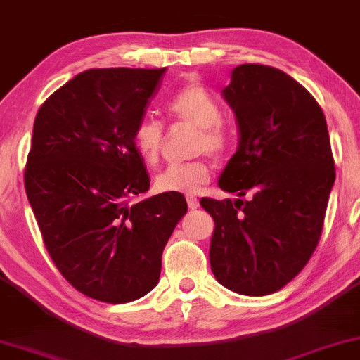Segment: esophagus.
I'll use <instances>...</instances> for the list:
<instances>
[{
  "mask_svg": "<svg viewBox=\"0 0 360 360\" xmlns=\"http://www.w3.org/2000/svg\"><path fill=\"white\" fill-rule=\"evenodd\" d=\"M186 200H188V207L191 210H194V209L199 207V199L194 198V195H188V198H186Z\"/></svg>",
  "mask_w": 360,
  "mask_h": 360,
  "instance_id": "esophagus-1",
  "label": "esophagus"
}]
</instances>
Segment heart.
Instances as JSON below:
<instances>
[{
	"instance_id": "heart-1",
	"label": "heart",
	"mask_w": 360,
	"mask_h": 360,
	"mask_svg": "<svg viewBox=\"0 0 360 360\" xmlns=\"http://www.w3.org/2000/svg\"><path fill=\"white\" fill-rule=\"evenodd\" d=\"M167 113L176 123L198 128L194 138V153L207 151L220 158L230 146V130L220 117V107L212 95L200 84H189L172 95L167 103ZM133 143L148 165L160 161L165 143V128L155 118H143L133 130ZM210 179V165L205 160H195L183 165L167 166L156 177V189L161 193L195 194Z\"/></svg>"
}]
</instances>
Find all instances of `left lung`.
Masks as SVG:
<instances>
[{
    "label": "left lung",
    "mask_w": 360,
    "mask_h": 360,
    "mask_svg": "<svg viewBox=\"0 0 360 360\" xmlns=\"http://www.w3.org/2000/svg\"><path fill=\"white\" fill-rule=\"evenodd\" d=\"M222 94L240 138L219 188L248 199L200 200L215 222L210 268L236 293L270 295L318 247L336 177L328 124L313 95L275 67H236Z\"/></svg>",
    "instance_id": "8db88e82"
}]
</instances>
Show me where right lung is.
Returning <instances> with one entry per match:
<instances>
[{
    "label": "right lung",
    "mask_w": 360,
    "mask_h": 360,
    "mask_svg": "<svg viewBox=\"0 0 360 360\" xmlns=\"http://www.w3.org/2000/svg\"><path fill=\"white\" fill-rule=\"evenodd\" d=\"M162 69H90L44 103L34 120L24 188L49 255L69 283L103 303L155 288L183 194L136 200L150 189L133 130Z\"/></svg>",
    "instance_id": "right-lung-1"
}]
</instances>
